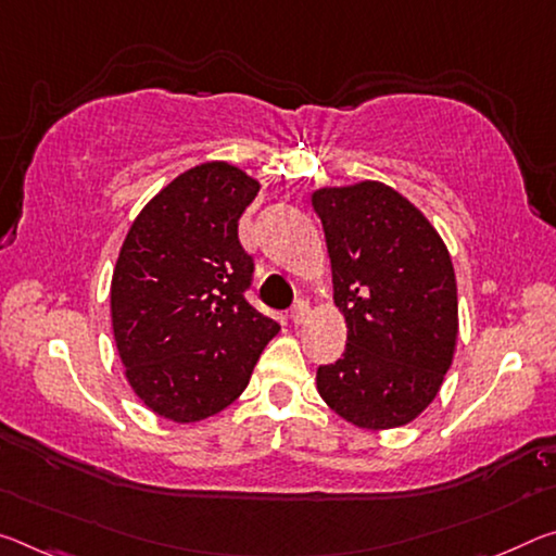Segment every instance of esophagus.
<instances>
[{
  "instance_id": "34e87169",
  "label": "esophagus",
  "mask_w": 556,
  "mask_h": 556,
  "mask_svg": "<svg viewBox=\"0 0 556 556\" xmlns=\"http://www.w3.org/2000/svg\"><path fill=\"white\" fill-rule=\"evenodd\" d=\"M309 304L304 302V299H299V302L292 306V312H289V319H292V324L294 326H299V324H304L306 319H309Z\"/></svg>"
}]
</instances>
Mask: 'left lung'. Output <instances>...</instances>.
Wrapping results in <instances>:
<instances>
[{
	"label": "left lung",
	"instance_id": "8db88e82",
	"mask_svg": "<svg viewBox=\"0 0 556 556\" xmlns=\"http://www.w3.org/2000/svg\"><path fill=\"white\" fill-rule=\"evenodd\" d=\"M331 260L346 349L319 366L316 391L366 430L416 420L443 386L457 346L451 252L430 219L391 185L361 180L312 192Z\"/></svg>",
	"mask_w": 556,
	"mask_h": 556
}]
</instances>
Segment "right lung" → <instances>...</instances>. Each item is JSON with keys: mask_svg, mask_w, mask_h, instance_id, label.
<instances>
[{"mask_svg": "<svg viewBox=\"0 0 556 556\" xmlns=\"http://www.w3.org/2000/svg\"><path fill=\"white\" fill-rule=\"evenodd\" d=\"M260 180L225 161L180 173L140 210L111 279L113 339L155 416L198 422L240 399L279 324L247 304L237 223Z\"/></svg>", "mask_w": 556, "mask_h": 556, "instance_id": "1", "label": "right lung"}]
</instances>
